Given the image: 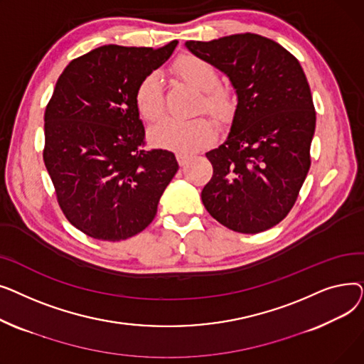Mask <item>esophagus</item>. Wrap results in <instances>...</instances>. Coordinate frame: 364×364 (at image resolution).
Returning <instances> with one entry per match:
<instances>
[{
  "label": "esophagus",
  "instance_id": "34e87169",
  "mask_svg": "<svg viewBox=\"0 0 364 364\" xmlns=\"http://www.w3.org/2000/svg\"><path fill=\"white\" fill-rule=\"evenodd\" d=\"M176 158H177V162H178L181 166L186 165V164L188 162V159H190V156L186 155V153H176Z\"/></svg>",
  "mask_w": 364,
  "mask_h": 364
}]
</instances>
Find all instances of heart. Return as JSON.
<instances>
[{
	"instance_id": "obj_1",
	"label": "heart",
	"mask_w": 364,
	"mask_h": 364,
	"mask_svg": "<svg viewBox=\"0 0 364 364\" xmlns=\"http://www.w3.org/2000/svg\"><path fill=\"white\" fill-rule=\"evenodd\" d=\"M174 70L181 78L203 91L200 110L209 112L220 122H225L233 117L236 100L233 92L218 85L220 76L217 69L202 57L186 54L174 63ZM134 103L140 117L149 122L161 118L165 107L164 84L161 73L153 70L147 73L134 91ZM217 134L215 124L208 118L177 119L164 118L155 127H151L150 141L162 149L176 151H196L211 143Z\"/></svg>"
}]
</instances>
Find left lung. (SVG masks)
<instances>
[{
    "mask_svg": "<svg viewBox=\"0 0 364 364\" xmlns=\"http://www.w3.org/2000/svg\"><path fill=\"white\" fill-rule=\"evenodd\" d=\"M186 47L224 72L237 94L230 134L206 153L214 172L202 202L233 232L269 230L289 214L311 165L316 110L307 76L295 55L257 33Z\"/></svg>",
    "mask_w": 364,
    "mask_h": 364,
    "instance_id": "8db88e82",
    "label": "left lung"
}]
</instances>
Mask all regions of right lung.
Returning <instances> with one entry per match:
<instances>
[{
    "label": "right lung",
    "mask_w": 364,
    "mask_h": 364,
    "mask_svg": "<svg viewBox=\"0 0 364 364\" xmlns=\"http://www.w3.org/2000/svg\"><path fill=\"white\" fill-rule=\"evenodd\" d=\"M177 43L103 46L73 59L55 82L43 158L65 217L92 239L119 242L143 232L178 171L174 153L144 149L134 103L139 82Z\"/></svg>",
    "instance_id": "obj_1"
}]
</instances>
